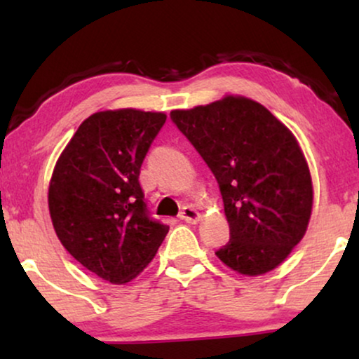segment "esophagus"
<instances>
[{
    "instance_id": "34e87169",
    "label": "esophagus",
    "mask_w": 359,
    "mask_h": 359,
    "mask_svg": "<svg viewBox=\"0 0 359 359\" xmlns=\"http://www.w3.org/2000/svg\"><path fill=\"white\" fill-rule=\"evenodd\" d=\"M180 219L188 224H196L201 219V214L193 208V205H184L183 210L180 212Z\"/></svg>"
}]
</instances>
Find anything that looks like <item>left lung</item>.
<instances>
[{
	"mask_svg": "<svg viewBox=\"0 0 359 359\" xmlns=\"http://www.w3.org/2000/svg\"><path fill=\"white\" fill-rule=\"evenodd\" d=\"M170 117L219 183L230 240L215 255L248 276L271 271L301 242L312 212V180L296 137L242 96Z\"/></svg>",
	"mask_w": 359,
	"mask_h": 359,
	"instance_id": "obj_1",
	"label": "left lung"
}]
</instances>
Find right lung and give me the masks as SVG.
Masks as SVG:
<instances>
[{
    "label": "right lung",
    "mask_w": 359,
    "mask_h": 359,
    "mask_svg": "<svg viewBox=\"0 0 359 359\" xmlns=\"http://www.w3.org/2000/svg\"><path fill=\"white\" fill-rule=\"evenodd\" d=\"M165 121L163 112H96L78 127L53 170L48 210L58 240L112 284L144 271L168 233V225L150 215L139 183Z\"/></svg>",
    "instance_id": "obj_1"
}]
</instances>
